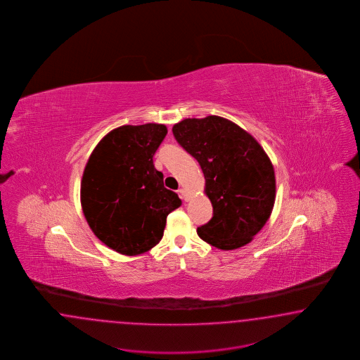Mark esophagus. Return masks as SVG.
Segmentation results:
<instances>
[{"mask_svg":"<svg viewBox=\"0 0 360 360\" xmlns=\"http://www.w3.org/2000/svg\"><path fill=\"white\" fill-rule=\"evenodd\" d=\"M178 193H179V195H181V198L185 200V202H187L190 198H188V195H187V191H186L185 188H179L178 190Z\"/></svg>","mask_w":360,"mask_h":360,"instance_id":"esophagus-1","label":"esophagus"}]
</instances>
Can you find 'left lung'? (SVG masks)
<instances>
[{
	"label": "left lung",
	"mask_w": 360,
	"mask_h": 360,
	"mask_svg": "<svg viewBox=\"0 0 360 360\" xmlns=\"http://www.w3.org/2000/svg\"><path fill=\"white\" fill-rule=\"evenodd\" d=\"M176 141L200 165L214 217L199 238L231 251L251 243L272 214L276 175L262 145L238 124L220 116L174 124Z\"/></svg>",
	"instance_id": "8db88e82"
}]
</instances>
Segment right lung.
Wrapping results in <instances>:
<instances>
[{"label":"right lung","mask_w":360,"mask_h":360,"mask_svg":"<svg viewBox=\"0 0 360 360\" xmlns=\"http://www.w3.org/2000/svg\"><path fill=\"white\" fill-rule=\"evenodd\" d=\"M166 133V125L154 122L119 127L98 141L84 167L80 203L88 226L121 255L150 251L164 236L167 215L182 205L153 164Z\"/></svg>","instance_id":"right-lung-1"}]
</instances>
